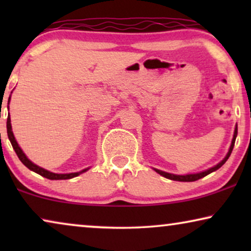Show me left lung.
<instances>
[{"mask_svg": "<svg viewBox=\"0 0 251 251\" xmlns=\"http://www.w3.org/2000/svg\"><path fill=\"white\" fill-rule=\"evenodd\" d=\"M236 136H238V126H235V129H234V135H233V139H232V143H231V146H229V150L227 154H226V156L223 159L221 162L216 164V166L209 168V169L204 170V171H201V173H197V174H187V175H175V174H169V173H166V171H162V170H159V169H155V168H153L154 170L156 171L157 174H160L161 176L168 178V179H171V180H177V181H195L198 179H200V178L207 176V175L214 173L217 169H219L223 164H224L227 159L231 155L232 151H233V147H234V143H235V138Z\"/></svg>", "mask_w": 251, "mask_h": 251, "instance_id": "1", "label": "left lung"}]
</instances>
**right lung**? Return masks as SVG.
<instances>
[{
	"instance_id": "obj_1",
	"label": "right lung",
	"mask_w": 251,
	"mask_h": 251,
	"mask_svg": "<svg viewBox=\"0 0 251 251\" xmlns=\"http://www.w3.org/2000/svg\"><path fill=\"white\" fill-rule=\"evenodd\" d=\"M10 99H11V96H10L9 100H8V109H9ZM6 131H8V137H9L10 143H11L13 150H15L16 154H17V155H18L19 160L22 161V162L25 164V166L28 168L29 170H32V171H34V173H36V174L41 175V176L48 178V179H51V180L71 179V178L76 177V176H78V175L83 174V173H85V171H88L89 169H90V168H85V169L81 170V171H77V173H71V174H54V173H51V171L44 169V168H42V167H39L35 163H33L32 161H30L28 157L26 156V154L23 152V150L20 149V146L18 145V143H17L15 136H13L12 126H11V119H10V114L8 115V120H6Z\"/></svg>"
}]
</instances>
